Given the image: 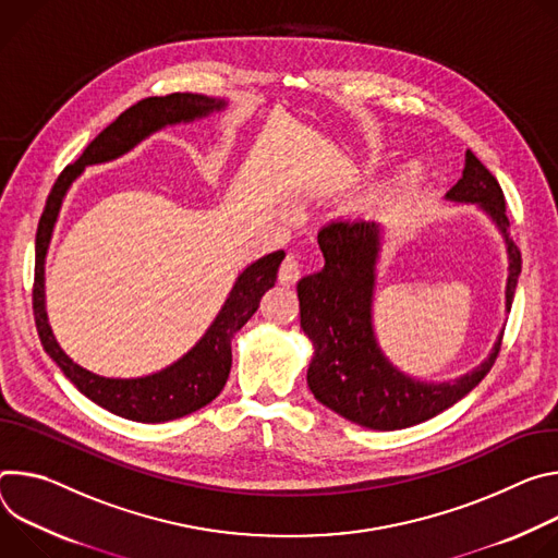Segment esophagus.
Instances as JSON below:
<instances>
[{"label": "esophagus", "instance_id": "esophagus-1", "mask_svg": "<svg viewBox=\"0 0 558 558\" xmlns=\"http://www.w3.org/2000/svg\"><path fill=\"white\" fill-rule=\"evenodd\" d=\"M299 277H301V262H299L296 255L288 253L281 268H279V283L281 286H292V283H296Z\"/></svg>", "mask_w": 558, "mask_h": 558}]
</instances>
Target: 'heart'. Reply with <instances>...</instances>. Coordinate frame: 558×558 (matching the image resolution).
<instances>
[{
	"label": "heart",
	"instance_id": "obj_1",
	"mask_svg": "<svg viewBox=\"0 0 558 558\" xmlns=\"http://www.w3.org/2000/svg\"><path fill=\"white\" fill-rule=\"evenodd\" d=\"M414 174H416V168H414V166H410V168L405 170V179H412Z\"/></svg>",
	"mask_w": 558,
	"mask_h": 558
}]
</instances>
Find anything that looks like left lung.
Here are the masks:
<instances>
[{
  "instance_id": "obj_1",
  "label": "left lung",
  "mask_w": 558,
  "mask_h": 558,
  "mask_svg": "<svg viewBox=\"0 0 558 558\" xmlns=\"http://www.w3.org/2000/svg\"><path fill=\"white\" fill-rule=\"evenodd\" d=\"M446 199L476 204L501 232L510 264L506 286V311L510 313L521 253L508 232L510 221L499 181L468 150L463 177L446 193ZM319 247L326 266L303 277L296 294L301 328L315 348L307 365V386L326 408L369 429H403L448 410L489 373L504 332L481 365L441 384L401 373L381 352L373 326L381 223L361 217L337 219L319 232Z\"/></svg>"
}]
</instances>
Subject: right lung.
Segmentation results:
<instances>
[{"label":"right lung","mask_w":558,"mask_h":558,"mask_svg":"<svg viewBox=\"0 0 558 558\" xmlns=\"http://www.w3.org/2000/svg\"><path fill=\"white\" fill-rule=\"evenodd\" d=\"M226 99L206 97L197 93H172L166 97H148L123 110L108 129H104L82 153V157L66 166L52 185L41 213L37 236H35V286H33V313L37 332L48 356L59 365L71 384L86 395L93 403L104 410L140 423H163L208 405L226 386L232 352L230 343L251 319L266 290L277 281V270L286 257L283 251L270 253L247 266L234 281L219 315L206 330V335L168 367L137 379H110L90 373L77 365L64 350L59 348L46 315L44 294V266L52 230L64 204L71 183L84 172L86 166L106 163L133 150L140 142L153 133L174 126V123H191L223 110Z\"/></svg>","instance_id":"obj_1"}]
</instances>
